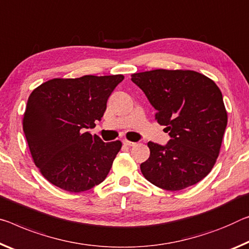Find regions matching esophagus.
I'll list each match as a JSON object with an SVG mask.
<instances>
[{"label": "esophagus", "mask_w": 249, "mask_h": 249, "mask_svg": "<svg viewBox=\"0 0 249 249\" xmlns=\"http://www.w3.org/2000/svg\"><path fill=\"white\" fill-rule=\"evenodd\" d=\"M123 144H124L125 146H134V145H135V143H134V142H129V141H127V140H124V141H123Z\"/></svg>", "instance_id": "1"}]
</instances>
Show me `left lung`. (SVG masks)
Wrapping results in <instances>:
<instances>
[{
	"instance_id": "obj_1",
	"label": "left lung",
	"mask_w": 249,
	"mask_h": 249,
	"mask_svg": "<svg viewBox=\"0 0 249 249\" xmlns=\"http://www.w3.org/2000/svg\"><path fill=\"white\" fill-rule=\"evenodd\" d=\"M165 126L166 145L148 142L141 164L146 179L166 191H180L202 180L218 157L227 126L223 95L211 78L194 71L154 70L132 75Z\"/></svg>"
}]
</instances>
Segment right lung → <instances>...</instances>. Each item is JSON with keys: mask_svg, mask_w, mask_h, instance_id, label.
<instances>
[{"mask_svg": "<svg viewBox=\"0 0 249 249\" xmlns=\"http://www.w3.org/2000/svg\"><path fill=\"white\" fill-rule=\"evenodd\" d=\"M123 80V75L54 78L31 93L23 132L50 183L80 193L106 178L122 143H104L86 129L102 120L109 95Z\"/></svg>", "mask_w": 249, "mask_h": 249, "instance_id": "add662e5", "label": "right lung"}]
</instances>
